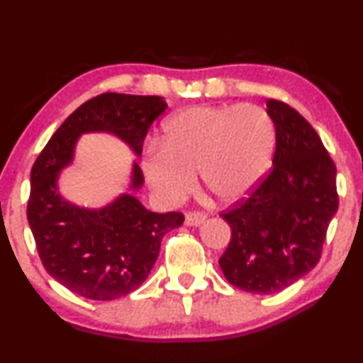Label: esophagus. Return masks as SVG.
<instances>
[{"label":"esophagus","instance_id":"1","mask_svg":"<svg viewBox=\"0 0 363 363\" xmlns=\"http://www.w3.org/2000/svg\"><path fill=\"white\" fill-rule=\"evenodd\" d=\"M206 220H207L206 213L189 212V213H186V220H184V223H186L187 227H199V225H202Z\"/></svg>","mask_w":363,"mask_h":363}]
</instances>
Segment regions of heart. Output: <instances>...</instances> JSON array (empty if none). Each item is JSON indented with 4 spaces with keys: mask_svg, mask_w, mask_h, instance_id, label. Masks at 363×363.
Returning <instances> with one entry per match:
<instances>
[{
    "mask_svg": "<svg viewBox=\"0 0 363 363\" xmlns=\"http://www.w3.org/2000/svg\"><path fill=\"white\" fill-rule=\"evenodd\" d=\"M277 147V126L257 105L189 106L162 125V143H150L143 171L164 203H177L196 186V172L217 201L247 199L263 181Z\"/></svg>",
    "mask_w": 363,
    "mask_h": 363,
    "instance_id": "obj_1",
    "label": "heart"
}]
</instances>
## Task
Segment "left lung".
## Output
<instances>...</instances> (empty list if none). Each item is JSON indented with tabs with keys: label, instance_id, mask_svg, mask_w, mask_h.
<instances>
[{
	"label": "left lung",
	"instance_id": "8db88e82",
	"mask_svg": "<svg viewBox=\"0 0 363 363\" xmlns=\"http://www.w3.org/2000/svg\"><path fill=\"white\" fill-rule=\"evenodd\" d=\"M267 113L277 126L273 169L222 216L232 238L218 259L227 281L253 294L279 293L318 264L339 207L335 164L315 130L283 101L268 100Z\"/></svg>",
	"mask_w": 363,
	"mask_h": 363
}]
</instances>
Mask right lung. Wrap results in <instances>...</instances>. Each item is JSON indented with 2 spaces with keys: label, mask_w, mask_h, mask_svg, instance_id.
Here are the masks:
<instances>
[{
  "label": "right lung",
  "mask_w": 363,
  "mask_h": 363,
  "mask_svg": "<svg viewBox=\"0 0 363 363\" xmlns=\"http://www.w3.org/2000/svg\"><path fill=\"white\" fill-rule=\"evenodd\" d=\"M166 108L162 96H95L59 126L34 162L28 202L30 232L45 272L75 294L111 301L133 293L155 267L161 238L182 225V213L151 212L140 202L135 192L145 177L136 161L128 191L104 207H82L59 189L60 174L74 164L82 135L108 133L141 157L147 130Z\"/></svg>",
  "instance_id": "right-lung-1"
}]
</instances>
